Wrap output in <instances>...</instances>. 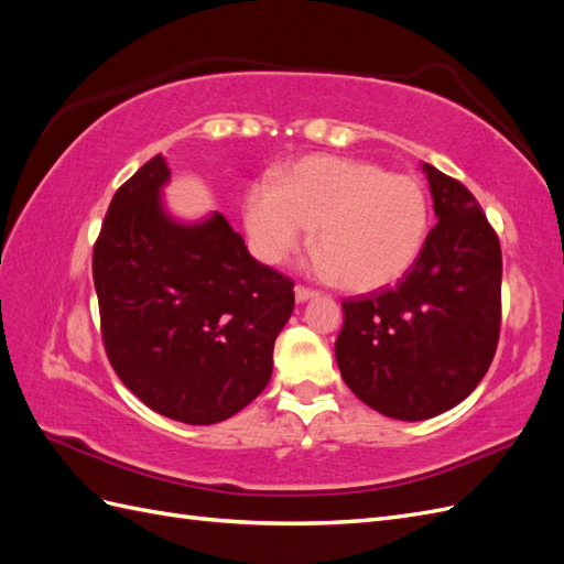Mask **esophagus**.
<instances>
[{
  "instance_id": "esophagus-1",
  "label": "esophagus",
  "mask_w": 564,
  "mask_h": 564,
  "mask_svg": "<svg viewBox=\"0 0 564 564\" xmlns=\"http://www.w3.org/2000/svg\"><path fill=\"white\" fill-rule=\"evenodd\" d=\"M294 296H296V301H299V303H303V301H308V299H315V296H317V292H315V289H308V286H303V284H296V286H294Z\"/></svg>"
}]
</instances>
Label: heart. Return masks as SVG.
<instances>
[{
	"instance_id": "b5f03b06",
	"label": "heart",
	"mask_w": 564,
	"mask_h": 564,
	"mask_svg": "<svg viewBox=\"0 0 564 564\" xmlns=\"http://www.w3.org/2000/svg\"><path fill=\"white\" fill-rule=\"evenodd\" d=\"M245 226L263 263H282L311 228V251L346 292H379L414 268L431 232L423 183L381 164L311 155L245 195Z\"/></svg>"
}]
</instances>
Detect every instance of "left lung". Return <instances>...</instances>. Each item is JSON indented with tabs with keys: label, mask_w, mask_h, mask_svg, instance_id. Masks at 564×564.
Here are the masks:
<instances>
[{
	"label": "left lung",
	"mask_w": 564,
	"mask_h": 564,
	"mask_svg": "<svg viewBox=\"0 0 564 564\" xmlns=\"http://www.w3.org/2000/svg\"><path fill=\"white\" fill-rule=\"evenodd\" d=\"M435 228L414 268L346 299L336 362L346 386L400 421L437 416L487 373L501 332V245L468 187L423 164Z\"/></svg>",
	"instance_id": "obj_1"
}]
</instances>
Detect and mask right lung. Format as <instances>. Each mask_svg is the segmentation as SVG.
Listing matches in <instances>:
<instances>
[{
  "instance_id": "add662e5",
  "label": "right lung",
  "mask_w": 564,
  "mask_h": 564,
  "mask_svg": "<svg viewBox=\"0 0 564 564\" xmlns=\"http://www.w3.org/2000/svg\"><path fill=\"white\" fill-rule=\"evenodd\" d=\"M162 155L115 193L94 245L100 334L115 373L158 414L226 421L268 386L294 282L259 263L224 214L185 226L162 207Z\"/></svg>"
}]
</instances>
